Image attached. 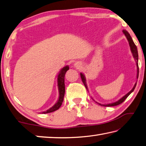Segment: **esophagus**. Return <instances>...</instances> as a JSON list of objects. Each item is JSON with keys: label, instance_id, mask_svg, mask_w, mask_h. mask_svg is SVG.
Segmentation results:
<instances>
[{"label": "esophagus", "instance_id": "obj_1", "mask_svg": "<svg viewBox=\"0 0 146 146\" xmlns=\"http://www.w3.org/2000/svg\"><path fill=\"white\" fill-rule=\"evenodd\" d=\"M81 65H82V63H81L80 61H76L74 63V67L77 69H80L81 67Z\"/></svg>", "mask_w": 146, "mask_h": 146}]
</instances>
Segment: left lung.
Segmentation results:
<instances>
[{
	"label": "left lung",
	"mask_w": 146,
	"mask_h": 146,
	"mask_svg": "<svg viewBox=\"0 0 146 146\" xmlns=\"http://www.w3.org/2000/svg\"><path fill=\"white\" fill-rule=\"evenodd\" d=\"M122 32L124 34V35L126 36V37L127 38V41H128L129 42V47H130V50H131V52L132 53V55H133V57L134 60L135 61V62H136V65H137V78L138 79L139 78V64H138V60H139V55H138V51H137V46L135 45V44L133 42V41L132 38L131 37V36L128 33V32L126 30H123L122 31ZM80 75H81V80H82L83 83L84 84V85L85 86L86 88L88 90V87H87V85H86V78H85V75L83 74V73H80ZM137 85V83L135 84V85L133 86V88L131 90H130L128 93L126 94V95L122 97V98H121L119 99V100L115 102H113V103H108V104H101V103H99L98 102H96L97 103L99 104V105L101 106H117L119 105V104H121L122 103H123V102L125 101V99H126L127 97H128L130 94H131L133 92L134 89L135 88V86ZM93 99V98H92Z\"/></svg>",
	"instance_id": "obj_1"
}]
</instances>
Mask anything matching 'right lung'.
<instances>
[{"mask_svg": "<svg viewBox=\"0 0 146 146\" xmlns=\"http://www.w3.org/2000/svg\"><path fill=\"white\" fill-rule=\"evenodd\" d=\"M69 69V66L66 65L64 66L63 68L61 69L60 72L58 74V90H59V98L58 101L56 102V104L47 110V111L42 112V113H51L56 110H57L60 108V106L62 104L63 101L64 96H65V74H66V72Z\"/></svg>", "mask_w": 146, "mask_h": 146, "instance_id": "obj_1", "label": "right lung"}]
</instances>
